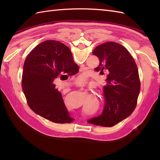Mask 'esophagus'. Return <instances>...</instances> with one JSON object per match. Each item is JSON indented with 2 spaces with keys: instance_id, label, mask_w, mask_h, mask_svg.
Segmentation results:
<instances>
[{
  "instance_id": "esophagus-1",
  "label": "esophagus",
  "mask_w": 160,
  "mask_h": 160,
  "mask_svg": "<svg viewBox=\"0 0 160 160\" xmlns=\"http://www.w3.org/2000/svg\"><path fill=\"white\" fill-rule=\"evenodd\" d=\"M78 87H80V88H82V85H80V84H78Z\"/></svg>"
}]
</instances>
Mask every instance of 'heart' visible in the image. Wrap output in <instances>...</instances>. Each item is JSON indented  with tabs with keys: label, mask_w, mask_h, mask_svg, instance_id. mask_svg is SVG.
Segmentation results:
<instances>
[{
	"label": "heart",
	"mask_w": 160,
	"mask_h": 160,
	"mask_svg": "<svg viewBox=\"0 0 160 160\" xmlns=\"http://www.w3.org/2000/svg\"><path fill=\"white\" fill-rule=\"evenodd\" d=\"M85 76H86V75L84 74V73L80 75V76L77 78L78 82H84V81L85 80V77H86Z\"/></svg>",
	"instance_id": "b5f03b06"
}]
</instances>
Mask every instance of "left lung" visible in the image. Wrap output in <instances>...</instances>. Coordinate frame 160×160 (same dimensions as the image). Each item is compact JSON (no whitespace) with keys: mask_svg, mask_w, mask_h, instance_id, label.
I'll return each mask as SVG.
<instances>
[{"mask_svg":"<svg viewBox=\"0 0 160 160\" xmlns=\"http://www.w3.org/2000/svg\"><path fill=\"white\" fill-rule=\"evenodd\" d=\"M93 54L100 60L95 70L107 73L104 87L106 103L102 115L88 122L111 127L128 118L136 107L140 91L138 69L128 51L117 42L101 44L94 49Z\"/></svg>","mask_w":160,"mask_h":160,"instance_id":"8db88e82","label":"left lung"}]
</instances>
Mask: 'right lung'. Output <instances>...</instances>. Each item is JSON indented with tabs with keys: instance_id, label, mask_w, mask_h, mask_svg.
<instances>
[{
	"instance_id": "right-lung-1",
	"label": "right lung",
	"mask_w": 160,
	"mask_h": 160,
	"mask_svg": "<svg viewBox=\"0 0 160 160\" xmlns=\"http://www.w3.org/2000/svg\"><path fill=\"white\" fill-rule=\"evenodd\" d=\"M79 71L69 47L56 40L37 45L26 58L22 89L30 108L55 123H71L62 95L53 84L58 76H73Z\"/></svg>"
}]
</instances>
